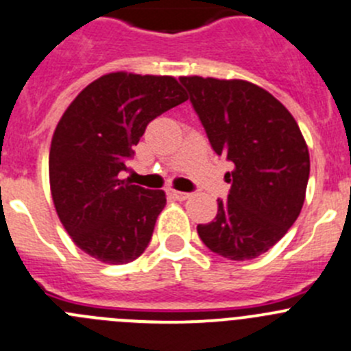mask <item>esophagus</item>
Wrapping results in <instances>:
<instances>
[{
  "label": "esophagus",
  "mask_w": 351,
  "mask_h": 351,
  "mask_svg": "<svg viewBox=\"0 0 351 351\" xmlns=\"http://www.w3.org/2000/svg\"><path fill=\"white\" fill-rule=\"evenodd\" d=\"M171 193L173 197H175L176 200H185V199H189L190 197V193H186V192H178V190H171Z\"/></svg>",
  "instance_id": "1"
}]
</instances>
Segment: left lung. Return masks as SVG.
<instances>
[{
  "label": "left lung",
  "mask_w": 351,
  "mask_h": 351,
  "mask_svg": "<svg viewBox=\"0 0 351 351\" xmlns=\"http://www.w3.org/2000/svg\"><path fill=\"white\" fill-rule=\"evenodd\" d=\"M210 145L234 165L231 190L217 200L210 223L197 233L207 248L230 261L269 250L297 221L305 200L311 158L290 111L247 80L180 77Z\"/></svg>",
  "instance_id": "obj_1"
}]
</instances>
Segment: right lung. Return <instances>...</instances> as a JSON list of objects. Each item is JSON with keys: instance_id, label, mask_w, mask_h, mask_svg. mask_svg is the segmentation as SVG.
<instances>
[{"instance_id": "obj_1", "label": "right lung", "mask_w": 351, "mask_h": 351, "mask_svg": "<svg viewBox=\"0 0 351 351\" xmlns=\"http://www.w3.org/2000/svg\"><path fill=\"white\" fill-rule=\"evenodd\" d=\"M185 101L175 77L113 71L87 85L58 121L49 149L51 195L63 228L87 255L127 264L147 248L166 193L118 175L145 127Z\"/></svg>"}]
</instances>
